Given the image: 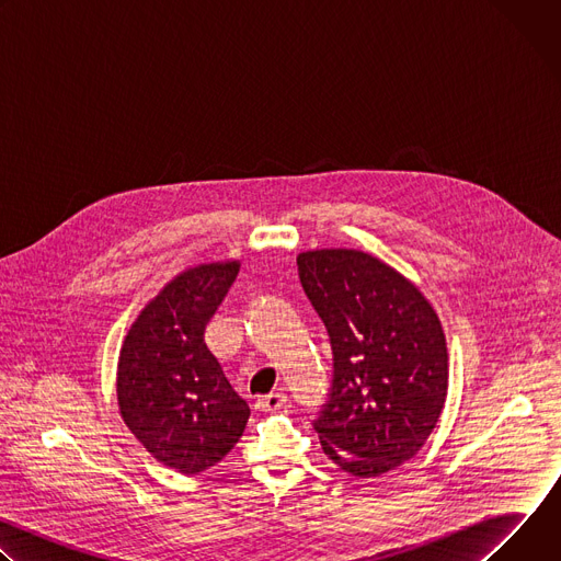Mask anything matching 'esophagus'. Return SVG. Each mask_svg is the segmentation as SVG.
<instances>
[{
    "instance_id": "obj_1",
    "label": "esophagus",
    "mask_w": 561,
    "mask_h": 561,
    "mask_svg": "<svg viewBox=\"0 0 561 561\" xmlns=\"http://www.w3.org/2000/svg\"><path fill=\"white\" fill-rule=\"evenodd\" d=\"M255 407L260 411H279L282 407H286V394L284 392H271V394H264L260 397Z\"/></svg>"
}]
</instances>
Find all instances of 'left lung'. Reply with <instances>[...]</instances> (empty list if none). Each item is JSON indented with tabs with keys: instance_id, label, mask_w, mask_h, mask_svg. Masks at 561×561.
I'll use <instances>...</instances> for the list:
<instances>
[{
	"instance_id": "left-lung-1",
	"label": "left lung",
	"mask_w": 561,
	"mask_h": 561,
	"mask_svg": "<svg viewBox=\"0 0 561 561\" xmlns=\"http://www.w3.org/2000/svg\"><path fill=\"white\" fill-rule=\"evenodd\" d=\"M297 268L335 368L314 431L344 472L379 477L415 457L439 422L448 394L442 322L411 279L364 251H306Z\"/></svg>"
}]
</instances>
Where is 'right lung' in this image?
Segmentation results:
<instances>
[{"label": "right lung", "mask_w": 561, "mask_h": 561, "mask_svg": "<svg viewBox=\"0 0 561 561\" xmlns=\"http://www.w3.org/2000/svg\"><path fill=\"white\" fill-rule=\"evenodd\" d=\"M237 273V260L182 271L141 308L119 351L124 424L157 461L182 474L221 461L251 415L204 342Z\"/></svg>", "instance_id": "right-lung-1"}]
</instances>
